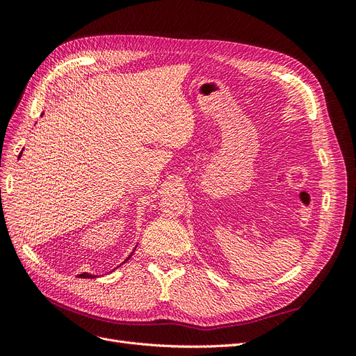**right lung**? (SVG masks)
<instances>
[{"instance_id":"right-lung-1","label":"right lung","mask_w":356,"mask_h":356,"mask_svg":"<svg viewBox=\"0 0 356 356\" xmlns=\"http://www.w3.org/2000/svg\"><path fill=\"white\" fill-rule=\"evenodd\" d=\"M127 260H129V258H127ZM127 260H126V261H127ZM80 276H81V277H95V276H92V275H88V273H81Z\"/></svg>"}]
</instances>
